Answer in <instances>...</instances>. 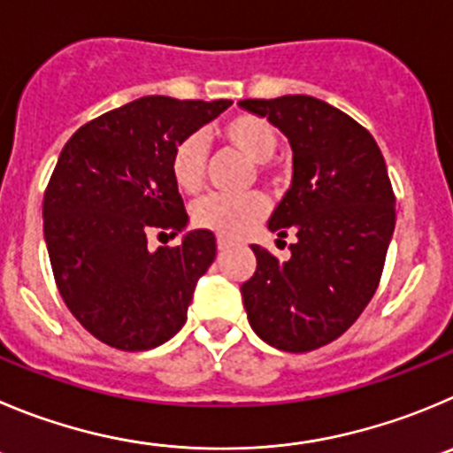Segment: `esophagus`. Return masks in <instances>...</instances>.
<instances>
[{"instance_id": "esophagus-1", "label": "esophagus", "mask_w": 453, "mask_h": 453, "mask_svg": "<svg viewBox=\"0 0 453 453\" xmlns=\"http://www.w3.org/2000/svg\"><path fill=\"white\" fill-rule=\"evenodd\" d=\"M232 246H234V241L226 239V236H219V239H217V248H219V250H221V252L230 250Z\"/></svg>"}]
</instances>
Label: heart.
<instances>
[{"label": "heart", "instance_id": "heart-1", "mask_svg": "<svg viewBox=\"0 0 453 453\" xmlns=\"http://www.w3.org/2000/svg\"><path fill=\"white\" fill-rule=\"evenodd\" d=\"M219 136L232 150L241 151L248 160L257 163V169L264 172L265 163L277 154L279 136L277 129L259 116H234L219 129ZM205 145L198 134L180 138L176 142L169 169L176 188L185 194H196L205 176ZM265 198L257 192L239 194V196H223L210 194L194 203L192 221L203 230H212L221 236H241L255 227L265 214Z\"/></svg>", "mask_w": 453, "mask_h": 453}]
</instances>
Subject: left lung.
<instances>
[{"mask_svg": "<svg viewBox=\"0 0 453 453\" xmlns=\"http://www.w3.org/2000/svg\"><path fill=\"white\" fill-rule=\"evenodd\" d=\"M293 147V185L270 217L290 259L252 246L257 270L241 286L252 331L270 346L306 353L349 331L375 295L395 227V196L369 131L312 96L241 100Z\"/></svg>", "mask_w": 453, "mask_h": 453, "instance_id": "left-lung-1", "label": "left lung"}]
</instances>
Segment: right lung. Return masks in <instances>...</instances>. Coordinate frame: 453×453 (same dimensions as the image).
Listing matches in <instances>:
<instances>
[{
	"label": "right lung",
	"instance_id": "add662e5",
	"mask_svg": "<svg viewBox=\"0 0 453 453\" xmlns=\"http://www.w3.org/2000/svg\"><path fill=\"white\" fill-rule=\"evenodd\" d=\"M230 100L145 96L80 127L44 192V239L62 299L96 340L156 349L183 328L196 281L217 257L210 230L151 252V234L188 226L169 158Z\"/></svg>",
	"mask_w": 453,
	"mask_h": 453
}]
</instances>
